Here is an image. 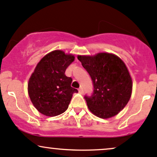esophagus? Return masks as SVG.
I'll use <instances>...</instances> for the list:
<instances>
[{
	"mask_svg": "<svg viewBox=\"0 0 157 157\" xmlns=\"http://www.w3.org/2000/svg\"><path fill=\"white\" fill-rule=\"evenodd\" d=\"M78 91H79V93H80V94H83V89H82V87H80V89H78Z\"/></svg>",
	"mask_w": 157,
	"mask_h": 157,
	"instance_id": "1",
	"label": "esophagus"
}]
</instances>
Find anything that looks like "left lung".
I'll return each instance as SVG.
<instances>
[{"instance_id": "8db88e82", "label": "left lung", "mask_w": 157, "mask_h": 157, "mask_svg": "<svg viewBox=\"0 0 157 157\" xmlns=\"http://www.w3.org/2000/svg\"><path fill=\"white\" fill-rule=\"evenodd\" d=\"M94 85L91 97L85 96L88 108L101 118L118 115L130 101L132 81L123 60L113 53L102 52L94 55H78Z\"/></svg>"}]
</instances>
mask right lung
I'll return each instance as SVG.
<instances>
[{
	"mask_svg": "<svg viewBox=\"0 0 157 157\" xmlns=\"http://www.w3.org/2000/svg\"><path fill=\"white\" fill-rule=\"evenodd\" d=\"M75 57L61 50L46 54L38 63L27 83L33 105L40 113L50 117L59 115L68 109L74 93L72 79L66 77V68Z\"/></svg>",
	"mask_w": 157,
	"mask_h": 157,
	"instance_id": "obj_1",
	"label": "right lung"
}]
</instances>
